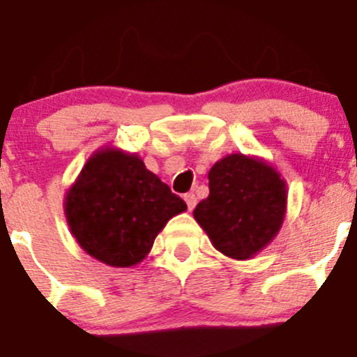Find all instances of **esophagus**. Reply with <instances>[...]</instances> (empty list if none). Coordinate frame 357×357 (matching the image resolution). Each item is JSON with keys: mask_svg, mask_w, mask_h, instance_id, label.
<instances>
[{"mask_svg": "<svg viewBox=\"0 0 357 357\" xmlns=\"http://www.w3.org/2000/svg\"><path fill=\"white\" fill-rule=\"evenodd\" d=\"M185 202H186V206H188V209L192 211L193 207L197 206V197H195V193H186V195H185Z\"/></svg>", "mask_w": 357, "mask_h": 357, "instance_id": "obj_1", "label": "esophagus"}]
</instances>
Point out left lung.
<instances>
[{
    "label": "left lung",
    "mask_w": 357,
    "mask_h": 357,
    "mask_svg": "<svg viewBox=\"0 0 357 357\" xmlns=\"http://www.w3.org/2000/svg\"><path fill=\"white\" fill-rule=\"evenodd\" d=\"M209 197L197 204L193 216L214 248L235 259L261 251L281 228L286 185L271 165L228 155L209 171Z\"/></svg>",
    "instance_id": "left-lung-1"
}]
</instances>
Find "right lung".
<instances>
[{"label":"right lung","mask_w":357,"mask_h":357,"mask_svg":"<svg viewBox=\"0 0 357 357\" xmlns=\"http://www.w3.org/2000/svg\"><path fill=\"white\" fill-rule=\"evenodd\" d=\"M186 204L139 157L98 151L66 199L78 244L99 261L130 266L150 252L155 237Z\"/></svg>","instance_id":"add662e5"}]
</instances>
